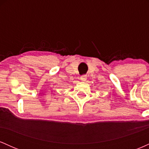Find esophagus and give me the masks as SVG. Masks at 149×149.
<instances>
[{
    "label": "esophagus",
    "mask_w": 149,
    "mask_h": 149,
    "mask_svg": "<svg viewBox=\"0 0 149 149\" xmlns=\"http://www.w3.org/2000/svg\"><path fill=\"white\" fill-rule=\"evenodd\" d=\"M80 80H81L82 81H85V80H87L86 76H82L81 77H80Z\"/></svg>",
    "instance_id": "obj_1"
}]
</instances>
